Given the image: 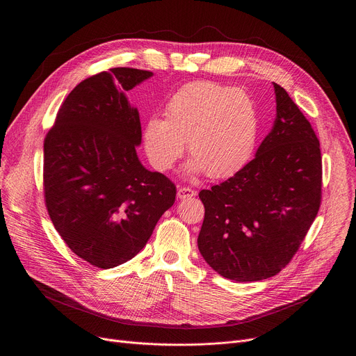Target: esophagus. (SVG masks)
Segmentation results:
<instances>
[{
  "label": "esophagus",
  "mask_w": 356,
  "mask_h": 356,
  "mask_svg": "<svg viewBox=\"0 0 356 356\" xmlns=\"http://www.w3.org/2000/svg\"><path fill=\"white\" fill-rule=\"evenodd\" d=\"M194 195H195V191H194L193 188H190V187H180V188L177 190V197H179L180 200L191 198V197H194Z\"/></svg>",
  "instance_id": "34e87169"
}]
</instances>
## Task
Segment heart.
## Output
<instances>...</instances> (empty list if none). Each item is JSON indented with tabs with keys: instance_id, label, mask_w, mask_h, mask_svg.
I'll return each mask as SVG.
<instances>
[{
	"instance_id": "heart-1",
	"label": "heart",
	"mask_w": 356,
	"mask_h": 356,
	"mask_svg": "<svg viewBox=\"0 0 356 356\" xmlns=\"http://www.w3.org/2000/svg\"><path fill=\"white\" fill-rule=\"evenodd\" d=\"M259 135L258 107L239 88L194 81L168 101L166 118L152 115L143 129L146 155L159 170L173 166L187 149L193 158L187 172L227 177L252 156Z\"/></svg>"
}]
</instances>
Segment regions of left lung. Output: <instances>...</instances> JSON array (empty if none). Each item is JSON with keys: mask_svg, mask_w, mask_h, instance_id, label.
I'll return each instance as SVG.
<instances>
[{"mask_svg": "<svg viewBox=\"0 0 356 356\" xmlns=\"http://www.w3.org/2000/svg\"><path fill=\"white\" fill-rule=\"evenodd\" d=\"M273 87L276 120L255 159L198 194L206 210L201 257L235 282L264 280L286 268L321 204L318 138L287 91Z\"/></svg>", "mask_w": 356, "mask_h": 356, "instance_id": "8db88e82", "label": "left lung"}]
</instances>
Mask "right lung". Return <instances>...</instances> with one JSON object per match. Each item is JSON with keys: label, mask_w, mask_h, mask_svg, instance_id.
I'll list each match as a JSON object with an SVG mask.
<instances>
[{"label": "right lung", "mask_w": 356, "mask_h": 356, "mask_svg": "<svg viewBox=\"0 0 356 356\" xmlns=\"http://www.w3.org/2000/svg\"><path fill=\"white\" fill-rule=\"evenodd\" d=\"M152 72L115 67L77 84L43 143L50 220L79 258L111 269L142 250L176 198V186L139 162V113L128 103Z\"/></svg>", "instance_id": "add662e5"}]
</instances>
